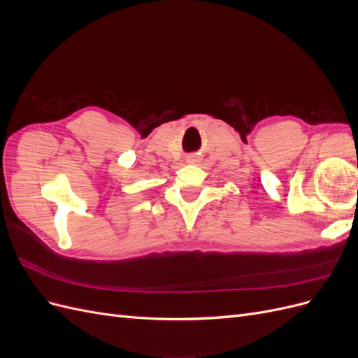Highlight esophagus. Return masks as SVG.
Segmentation results:
<instances>
[{"instance_id": "34e87169", "label": "esophagus", "mask_w": 358, "mask_h": 358, "mask_svg": "<svg viewBox=\"0 0 358 358\" xmlns=\"http://www.w3.org/2000/svg\"><path fill=\"white\" fill-rule=\"evenodd\" d=\"M199 159H197V157L196 155H191V157H188L187 158V162H189V164H196Z\"/></svg>"}]
</instances>
